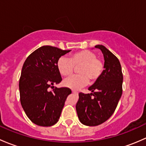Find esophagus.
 Segmentation results:
<instances>
[{"label":"esophagus","instance_id":"34e87169","mask_svg":"<svg viewBox=\"0 0 146 146\" xmlns=\"http://www.w3.org/2000/svg\"><path fill=\"white\" fill-rule=\"evenodd\" d=\"M72 92L74 93V94H79V93H78V91H74V90H73V91H72Z\"/></svg>","mask_w":146,"mask_h":146}]
</instances>
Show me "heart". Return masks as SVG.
<instances>
[{"label": "heart", "instance_id": "obj_1", "mask_svg": "<svg viewBox=\"0 0 146 146\" xmlns=\"http://www.w3.org/2000/svg\"><path fill=\"white\" fill-rule=\"evenodd\" d=\"M77 75H74L64 79V86L72 89H79L91 82L97 80L103 70V64L92 51L83 50L70 55V59L60 57L57 61V67L62 76H69L73 72L74 67H78Z\"/></svg>", "mask_w": 146, "mask_h": 146}]
</instances>
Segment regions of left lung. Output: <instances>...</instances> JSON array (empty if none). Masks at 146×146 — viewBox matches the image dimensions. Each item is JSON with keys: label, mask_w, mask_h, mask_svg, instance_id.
<instances>
[{"label": "left lung", "mask_w": 146, "mask_h": 146, "mask_svg": "<svg viewBox=\"0 0 146 146\" xmlns=\"http://www.w3.org/2000/svg\"><path fill=\"white\" fill-rule=\"evenodd\" d=\"M95 48L103 52L105 70L88 88L91 94L79 93L76 105L79 121L90 127L103 124L110 117L122 94L123 74L118 58L103 45Z\"/></svg>", "instance_id": "8db88e82"}]
</instances>
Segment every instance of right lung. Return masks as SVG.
I'll return each mask as SVG.
<instances>
[{
  "label": "right lung",
  "instance_id": "right-lung-1",
  "mask_svg": "<svg viewBox=\"0 0 146 146\" xmlns=\"http://www.w3.org/2000/svg\"><path fill=\"white\" fill-rule=\"evenodd\" d=\"M70 51L43 46L30 54L24 63L19 83L21 105L36 125L50 127L56 124L67 97L72 93L67 87L53 86L62 81L57 61ZM50 88L54 89L50 91Z\"/></svg>",
  "mask_w": 146,
  "mask_h": 146
}]
</instances>
